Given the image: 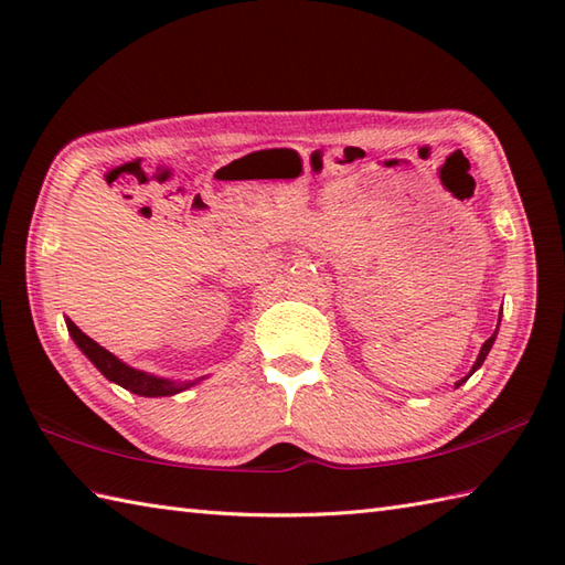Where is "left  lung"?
<instances>
[{"label": "left lung", "instance_id": "obj_1", "mask_svg": "<svg viewBox=\"0 0 565 565\" xmlns=\"http://www.w3.org/2000/svg\"><path fill=\"white\" fill-rule=\"evenodd\" d=\"M498 326H500V322H498ZM495 334L498 332H493V334H490V338L483 342V347H481V354H478V359H476V364H473V369H471V374H473V371L476 369H481V364L486 362V356H488V352H490V347H493V342H495ZM471 374H468V376H471ZM468 376L466 379H461L459 383H456V386H461V383H466L468 381Z\"/></svg>", "mask_w": 565, "mask_h": 565}]
</instances>
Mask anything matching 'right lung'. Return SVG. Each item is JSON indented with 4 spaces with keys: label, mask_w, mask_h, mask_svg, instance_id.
<instances>
[{
    "label": "right lung",
    "mask_w": 565,
    "mask_h": 565,
    "mask_svg": "<svg viewBox=\"0 0 565 565\" xmlns=\"http://www.w3.org/2000/svg\"><path fill=\"white\" fill-rule=\"evenodd\" d=\"M67 330L72 334V340L79 347V350L87 354L89 362L97 366L102 374L118 383V386H124L126 391L136 393V395H146V398H158V395H174L179 391H186L189 386H194L199 381H170V379H160V376H152L146 374V371H138L134 366L124 364L121 359H116L111 352H106L102 344L94 342L89 334H84L75 322L67 320Z\"/></svg>",
    "instance_id": "right-lung-1"
}]
</instances>
